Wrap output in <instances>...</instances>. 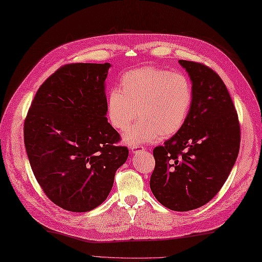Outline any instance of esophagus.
Instances as JSON below:
<instances>
[{
    "label": "esophagus",
    "mask_w": 262,
    "mask_h": 262,
    "mask_svg": "<svg viewBox=\"0 0 262 262\" xmlns=\"http://www.w3.org/2000/svg\"><path fill=\"white\" fill-rule=\"evenodd\" d=\"M144 149H145V147H144V146L137 145V146H133L130 151H132V153H133V154H136V153H138V152L144 151Z\"/></svg>",
    "instance_id": "1"
}]
</instances>
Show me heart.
Masks as SVG:
<instances>
[{
  "instance_id": "1",
  "label": "heart",
  "mask_w": 262,
  "mask_h": 262,
  "mask_svg": "<svg viewBox=\"0 0 262 262\" xmlns=\"http://www.w3.org/2000/svg\"><path fill=\"white\" fill-rule=\"evenodd\" d=\"M193 88L182 73L157 68H141L121 76L120 90L107 96V117L110 125L124 132L135 118L122 141L129 146L157 142L179 133L190 115Z\"/></svg>"
}]
</instances>
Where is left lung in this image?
Here are the masks:
<instances>
[{
    "label": "left lung",
    "mask_w": 262,
    "mask_h": 262,
    "mask_svg": "<svg viewBox=\"0 0 262 262\" xmlns=\"http://www.w3.org/2000/svg\"><path fill=\"white\" fill-rule=\"evenodd\" d=\"M193 88V103L182 129L154 148L149 187L176 211L202 207L223 187L240 149V125L230 93L215 72L179 60Z\"/></svg>",
    "instance_id": "obj_1"
}]
</instances>
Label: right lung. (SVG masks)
Returning <instances> with one entry per match:
<instances>
[{"mask_svg": "<svg viewBox=\"0 0 262 262\" xmlns=\"http://www.w3.org/2000/svg\"><path fill=\"white\" fill-rule=\"evenodd\" d=\"M111 64L76 63L38 89L24 134L33 174L63 209L84 213L101 205L128 149L107 118L105 79Z\"/></svg>", "mask_w": 262, "mask_h": 262, "instance_id": "right-lung-1", "label": "right lung"}]
</instances>
